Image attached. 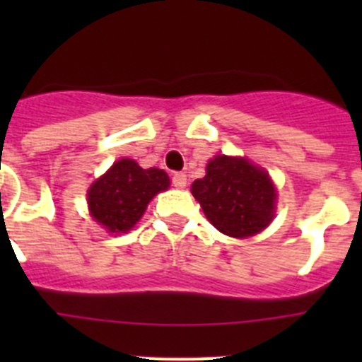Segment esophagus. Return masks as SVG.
Returning a JSON list of instances; mask_svg holds the SVG:
<instances>
[{
  "label": "esophagus",
  "mask_w": 362,
  "mask_h": 362,
  "mask_svg": "<svg viewBox=\"0 0 362 362\" xmlns=\"http://www.w3.org/2000/svg\"><path fill=\"white\" fill-rule=\"evenodd\" d=\"M172 185H174L175 188L187 187V174H183V172H175V174L172 175Z\"/></svg>",
  "instance_id": "1"
}]
</instances>
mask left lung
Listing matches in <instances>:
<instances>
[{
  "label": "left lung",
  "instance_id": "left-lung-1",
  "mask_svg": "<svg viewBox=\"0 0 362 362\" xmlns=\"http://www.w3.org/2000/svg\"><path fill=\"white\" fill-rule=\"evenodd\" d=\"M192 194L206 219L232 238L261 232L276 209V188L267 172L239 158H214L206 175L194 181Z\"/></svg>",
  "mask_w": 362,
  "mask_h": 362
}]
</instances>
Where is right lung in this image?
Returning <instances> with one entry per match:
<instances>
[{"label": "right lung", "mask_w": 362, "mask_h": 362, "mask_svg": "<svg viewBox=\"0 0 362 362\" xmlns=\"http://www.w3.org/2000/svg\"><path fill=\"white\" fill-rule=\"evenodd\" d=\"M168 185L165 170H145L132 159H119L88 190L92 217L110 232H127L139 221L150 199Z\"/></svg>", "instance_id": "right-lung-1"}]
</instances>
